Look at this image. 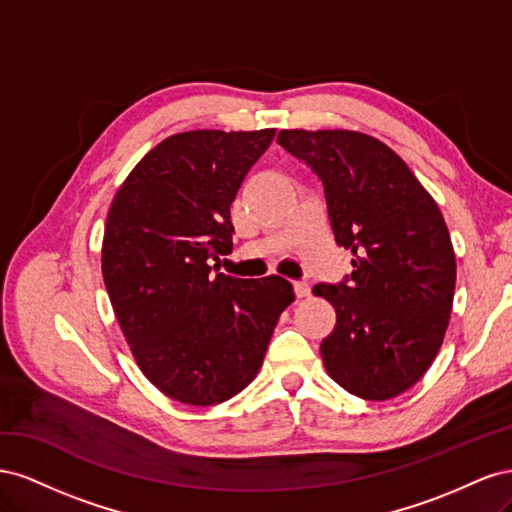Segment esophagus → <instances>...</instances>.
Segmentation results:
<instances>
[{
    "instance_id": "34e87169",
    "label": "esophagus",
    "mask_w": 512,
    "mask_h": 512,
    "mask_svg": "<svg viewBox=\"0 0 512 512\" xmlns=\"http://www.w3.org/2000/svg\"><path fill=\"white\" fill-rule=\"evenodd\" d=\"M294 292H297L299 299H303V297H309L312 288H309V284L305 280H301V282H294Z\"/></svg>"
}]
</instances>
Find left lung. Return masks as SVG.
I'll use <instances>...</instances> for the list:
<instances>
[{"label":"left lung","instance_id":"obj_1","mask_svg":"<svg viewBox=\"0 0 512 512\" xmlns=\"http://www.w3.org/2000/svg\"><path fill=\"white\" fill-rule=\"evenodd\" d=\"M277 143L322 181L335 241L354 254L342 282L314 286L337 314L324 367L356 397H397L436 359L453 309L455 252L436 200L374 136L282 130Z\"/></svg>","mask_w":512,"mask_h":512}]
</instances>
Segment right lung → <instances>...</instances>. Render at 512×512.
Returning a JSON list of instances; mask_svg holds the SVG:
<instances>
[{
    "label": "right lung",
    "mask_w": 512,
    "mask_h": 512,
    "mask_svg": "<svg viewBox=\"0 0 512 512\" xmlns=\"http://www.w3.org/2000/svg\"><path fill=\"white\" fill-rule=\"evenodd\" d=\"M275 130H192L136 164L108 209L102 275L119 327L151 384L181 404L215 406L256 376L280 314V275L211 271L230 254V205Z\"/></svg>",
    "instance_id": "obj_1"
}]
</instances>
